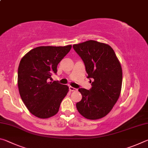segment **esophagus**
<instances>
[{
    "label": "esophagus",
    "instance_id": "esophagus-1",
    "mask_svg": "<svg viewBox=\"0 0 148 148\" xmlns=\"http://www.w3.org/2000/svg\"><path fill=\"white\" fill-rule=\"evenodd\" d=\"M69 89H70V91H76V90H77V89L74 88V87H72V86L69 87Z\"/></svg>",
    "mask_w": 148,
    "mask_h": 148
}]
</instances>
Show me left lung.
<instances>
[{"mask_svg": "<svg viewBox=\"0 0 148 148\" xmlns=\"http://www.w3.org/2000/svg\"><path fill=\"white\" fill-rule=\"evenodd\" d=\"M86 66L92 88L79 89L82 95L76 103L79 113L88 119H99L111 111L121 94V65L112 47L95 40L74 44Z\"/></svg>", "mask_w": 148, "mask_h": 148, "instance_id": "1", "label": "left lung"}]
</instances>
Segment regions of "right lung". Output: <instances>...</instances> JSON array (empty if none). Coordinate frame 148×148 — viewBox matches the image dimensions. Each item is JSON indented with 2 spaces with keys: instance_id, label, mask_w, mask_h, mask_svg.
I'll list each match as a JSON object with an SVG mask.
<instances>
[{
  "instance_id": "add662e5",
  "label": "right lung",
  "mask_w": 148,
  "mask_h": 148,
  "mask_svg": "<svg viewBox=\"0 0 148 148\" xmlns=\"http://www.w3.org/2000/svg\"><path fill=\"white\" fill-rule=\"evenodd\" d=\"M72 48L66 46H40L31 49L21 59L17 84L21 98L31 113L46 119L59 112L69 88L51 80L60 61Z\"/></svg>"
}]
</instances>
